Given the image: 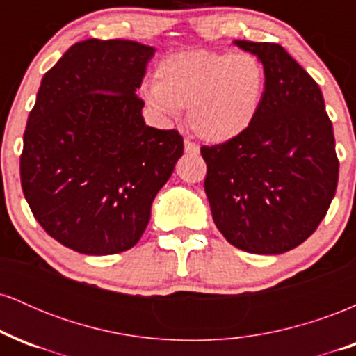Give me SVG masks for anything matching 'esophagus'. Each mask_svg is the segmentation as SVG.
<instances>
[{
	"label": "esophagus",
	"instance_id": "esophagus-1",
	"mask_svg": "<svg viewBox=\"0 0 356 356\" xmlns=\"http://www.w3.org/2000/svg\"><path fill=\"white\" fill-rule=\"evenodd\" d=\"M184 150H186V154L197 155L199 154V145L194 144V142H191V140H186V142H184Z\"/></svg>",
	"mask_w": 356,
	"mask_h": 356
}]
</instances>
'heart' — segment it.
<instances>
[{
	"instance_id": "1",
	"label": "heart",
	"mask_w": 356,
	"mask_h": 356,
	"mask_svg": "<svg viewBox=\"0 0 356 356\" xmlns=\"http://www.w3.org/2000/svg\"><path fill=\"white\" fill-rule=\"evenodd\" d=\"M266 85V68L252 53L184 50L157 65L155 83L144 87V100L165 120L189 108L195 136L226 144L254 124Z\"/></svg>"
}]
</instances>
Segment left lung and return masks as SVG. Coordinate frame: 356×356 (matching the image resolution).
Masks as SVG:
<instances>
[{
    "mask_svg": "<svg viewBox=\"0 0 356 356\" xmlns=\"http://www.w3.org/2000/svg\"><path fill=\"white\" fill-rule=\"evenodd\" d=\"M266 68L263 107L246 134L202 147L204 189L216 226L232 246L283 254L316 231L334 197L333 125L318 83L284 48L232 42Z\"/></svg>",
    "mask_w": 356,
    "mask_h": 356,
    "instance_id": "1",
    "label": "left lung"
}]
</instances>
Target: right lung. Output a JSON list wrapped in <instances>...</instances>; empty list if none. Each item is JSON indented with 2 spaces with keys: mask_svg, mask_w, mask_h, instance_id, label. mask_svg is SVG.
<instances>
[{
  "mask_svg": "<svg viewBox=\"0 0 356 356\" xmlns=\"http://www.w3.org/2000/svg\"><path fill=\"white\" fill-rule=\"evenodd\" d=\"M155 48L75 43L43 75L23 136L24 199L53 239L90 256L136 246L184 154L177 130L145 125L137 97Z\"/></svg>",
  "mask_w": 356,
  "mask_h": 356,
  "instance_id": "add662e5",
  "label": "right lung"
}]
</instances>
